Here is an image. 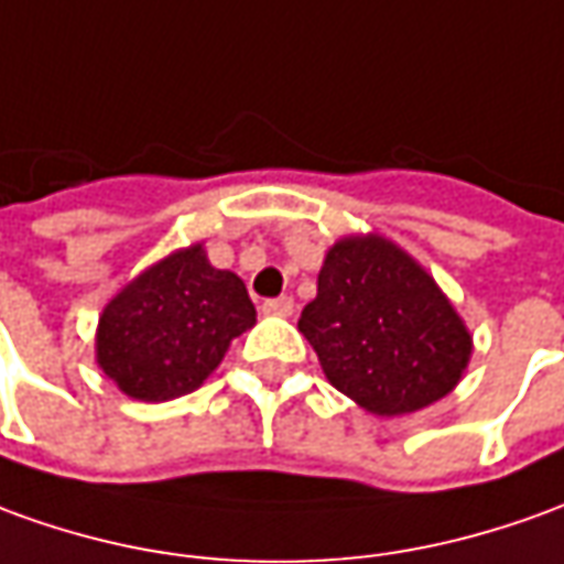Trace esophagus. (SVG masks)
<instances>
[{
    "mask_svg": "<svg viewBox=\"0 0 564 564\" xmlns=\"http://www.w3.org/2000/svg\"><path fill=\"white\" fill-rule=\"evenodd\" d=\"M263 313H270V316H291L294 313V301L291 297H270V301H263Z\"/></svg>",
    "mask_w": 564,
    "mask_h": 564,
    "instance_id": "obj_1",
    "label": "esophagus"
}]
</instances>
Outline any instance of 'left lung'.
<instances>
[{"label": "left lung", "instance_id": "8db88e82", "mask_svg": "<svg viewBox=\"0 0 564 564\" xmlns=\"http://www.w3.org/2000/svg\"><path fill=\"white\" fill-rule=\"evenodd\" d=\"M297 328L334 390L395 417L457 387L473 337L436 279L383 236L334 242Z\"/></svg>", "mask_w": 564, "mask_h": 564}]
</instances>
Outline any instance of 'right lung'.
<instances>
[{"label":"right lung","mask_w":564,"mask_h":564,"mask_svg":"<svg viewBox=\"0 0 564 564\" xmlns=\"http://www.w3.org/2000/svg\"><path fill=\"white\" fill-rule=\"evenodd\" d=\"M254 319L242 279L189 245L147 267L104 306L97 365L131 399H177L199 390Z\"/></svg>","instance_id":"add662e5"}]
</instances>
